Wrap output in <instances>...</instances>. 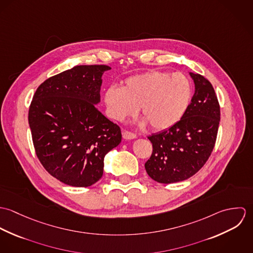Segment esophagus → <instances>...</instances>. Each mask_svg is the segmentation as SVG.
Segmentation results:
<instances>
[{"instance_id": "esophagus-1", "label": "esophagus", "mask_w": 253, "mask_h": 253, "mask_svg": "<svg viewBox=\"0 0 253 253\" xmlns=\"http://www.w3.org/2000/svg\"><path fill=\"white\" fill-rule=\"evenodd\" d=\"M123 137H124V139L131 140V139H135L137 136H136V134H134V133H132V132L124 131V132H123Z\"/></svg>"}]
</instances>
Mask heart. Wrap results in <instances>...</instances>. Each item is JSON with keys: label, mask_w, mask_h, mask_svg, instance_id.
<instances>
[{"label": "heart", "mask_w": 253, "mask_h": 253, "mask_svg": "<svg viewBox=\"0 0 253 253\" xmlns=\"http://www.w3.org/2000/svg\"><path fill=\"white\" fill-rule=\"evenodd\" d=\"M191 97L192 86L184 75L151 71L127 78L122 88L108 87L104 103L116 121L124 122L140 108L141 126L150 124L155 130H165L180 121Z\"/></svg>", "instance_id": "obj_1"}]
</instances>
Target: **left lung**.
I'll use <instances>...</instances> for the list:
<instances>
[{"mask_svg":"<svg viewBox=\"0 0 253 253\" xmlns=\"http://www.w3.org/2000/svg\"><path fill=\"white\" fill-rule=\"evenodd\" d=\"M195 93L180 121L148 137L153 153L145 163L148 175L159 183L186 180L209 160L216 140L220 107L212 84L202 75L190 72Z\"/></svg>","mask_w":253,"mask_h":253,"instance_id":"left-lung-1","label":"left lung"}]
</instances>
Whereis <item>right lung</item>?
Listing matches in <instances>:
<instances>
[{"instance_id": "right-lung-1", "label": "right lung", "mask_w": 253, "mask_h": 253, "mask_svg": "<svg viewBox=\"0 0 253 253\" xmlns=\"http://www.w3.org/2000/svg\"><path fill=\"white\" fill-rule=\"evenodd\" d=\"M106 65H78L45 80L34 94L29 126L37 157L64 184L88 187L122 141L120 127L96 108Z\"/></svg>"}]
</instances>
